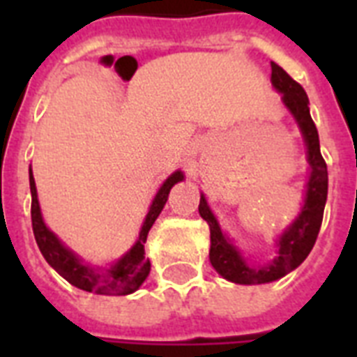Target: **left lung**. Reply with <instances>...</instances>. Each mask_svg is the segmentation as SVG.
I'll return each instance as SVG.
<instances>
[{
	"mask_svg": "<svg viewBox=\"0 0 357 357\" xmlns=\"http://www.w3.org/2000/svg\"><path fill=\"white\" fill-rule=\"evenodd\" d=\"M272 75L271 83L282 94L283 105L293 114L294 122L298 123L300 133L305 144V157L310 165V178L305 183L304 204L300 207L298 217L283 229L282 235L276 238V255L268 263L263 265H250L234 241L224 234L218 224L215 213L207 204L206 196H200V217L209 224L211 231V248H209V261L213 268L228 282L241 283V285H259V283L276 282L310 255L311 248L317 241L319 229L322 224L324 206L328 198V168L321 155L319 144V131L310 114V100L307 94L291 75L271 63Z\"/></svg>",
	"mask_w": 357,
	"mask_h": 357,
	"instance_id": "obj_1",
	"label": "left lung"
}]
</instances>
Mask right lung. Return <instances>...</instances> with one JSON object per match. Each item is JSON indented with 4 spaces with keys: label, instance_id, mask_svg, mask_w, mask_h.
Returning <instances> with one entry per match:
<instances>
[{
    "label": "right lung",
    "instance_id": "1",
    "mask_svg": "<svg viewBox=\"0 0 357 357\" xmlns=\"http://www.w3.org/2000/svg\"><path fill=\"white\" fill-rule=\"evenodd\" d=\"M183 179V172L176 170L170 174L157 190L155 198L151 200L140 234L135 244L126 254L109 263L107 266L91 265L75 254L74 250L64 246V243L52 229L47 228L40 213V204L36 196V185L33 178V170L29 167V187H31V222H33V234H35L36 244L40 248L44 259L70 282L74 287L86 291V293L109 294V296H123V294L135 293L144 283L150 274V259H146L144 243L148 238V231L151 229L155 218L162 211V207L168 200V192L174 185Z\"/></svg>",
    "mask_w": 357,
    "mask_h": 357
}]
</instances>
